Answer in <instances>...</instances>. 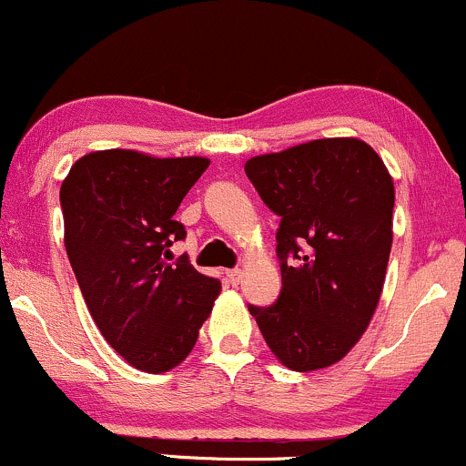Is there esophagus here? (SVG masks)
I'll return each instance as SVG.
<instances>
[{"label":"esophagus","mask_w":466,"mask_h":466,"mask_svg":"<svg viewBox=\"0 0 466 466\" xmlns=\"http://www.w3.org/2000/svg\"><path fill=\"white\" fill-rule=\"evenodd\" d=\"M225 274H228V280L232 285H238V280H241V276H243L241 269H228V272H225Z\"/></svg>","instance_id":"1"}]
</instances>
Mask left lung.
I'll list each match as a JSON object with an SVG mask.
<instances>
[{
  "mask_svg": "<svg viewBox=\"0 0 466 466\" xmlns=\"http://www.w3.org/2000/svg\"><path fill=\"white\" fill-rule=\"evenodd\" d=\"M245 175L280 217L279 300L249 314L274 356L294 371L334 365L360 340L385 285L393 178L354 137L316 139L252 157Z\"/></svg>",
  "mask_w": 466,
  "mask_h": 466,
  "instance_id": "left-lung-1",
  "label": "left lung"
}]
</instances>
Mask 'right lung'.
Returning a JSON list of instances; mask_svg holds the SVG:
<instances>
[{
    "mask_svg": "<svg viewBox=\"0 0 466 466\" xmlns=\"http://www.w3.org/2000/svg\"><path fill=\"white\" fill-rule=\"evenodd\" d=\"M208 166L115 147L81 157L61 183L66 252L92 320L147 374L186 360L221 291L187 257L166 263L186 238L175 212Z\"/></svg>",
    "mask_w": 466,
    "mask_h": 466,
    "instance_id": "add662e5",
    "label": "right lung"
}]
</instances>
